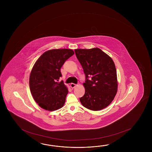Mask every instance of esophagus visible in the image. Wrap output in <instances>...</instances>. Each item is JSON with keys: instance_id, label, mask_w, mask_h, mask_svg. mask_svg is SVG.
Instances as JSON below:
<instances>
[{"instance_id": "obj_1", "label": "esophagus", "mask_w": 152, "mask_h": 152, "mask_svg": "<svg viewBox=\"0 0 152 152\" xmlns=\"http://www.w3.org/2000/svg\"><path fill=\"white\" fill-rule=\"evenodd\" d=\"M76 85L75 84H74V83H72V84H70V87H72V88H75V87H76Z\"/></svg>"}]
</instances>
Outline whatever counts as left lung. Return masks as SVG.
<instances>
[{"instance_id":"8db88e82","label":"left lung","mask_w":152,"mask_h":152,"mask_svg":"<svg viewBox=\"0 0 152 152\" xmlns=\"http://www.w3.org/2000/svg\"><path fill=\"white\" fill-rule=\"evenodd\" d=\"M85 75L83 106L93 111L103 109L112 102L118 88L117 71L112 58L99 48L75 49Z\"/></svg>"}]
</instances>
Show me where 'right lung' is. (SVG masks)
I'll list each match as a JSON object with an SVG mask.
<instances>
[{"instance_id":"add662e5","label":"right lung","mask_w":152,"mask_h":152,"mask_svg":"<svg viewBox=\"0 0 152 152\" xmlns=\"http://www.w3.org/2000/svg\"><path fill=\"white\" fill-rule=\"evenodd\" d=\"M74 54L68 49H52L44 52L37 60L30 74L29 84L34 100L40 107L55 111L65 104L68 88L61 80L60 69Z\"/></svg>"}]
</instances>
